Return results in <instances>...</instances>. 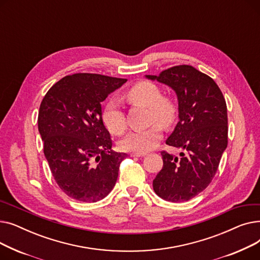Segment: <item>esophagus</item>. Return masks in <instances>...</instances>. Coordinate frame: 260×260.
Listing matches in <instances>:
<instances>
[{
	"mask_svg": "<svg viewBox=\"0 0 260 260\" xmlns=\"http://www.w3.org/2000/svg\"><path fill=\"white\" fill-rule=\"evenodd\" d=\"M146 153H132L133 157H144Z\"/></svg>",
	"mask_w": 260,
	"mask_h": 260,
	"instance_id": "34e87169",
	"label": "esophagus"
}]
</instances>
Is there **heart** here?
Segmentation results:
<instances>
[{"label":"heart","instance_id":"heart-1","mask_svg":"<svg viewBox=\"0 0 260 260\" xmlns=\"http://www.w3.org/2000/svg\"><path fill=\"white\" fill-rule=\"evenodd\" d=\"M125 98L135 105H140L149 109V120L158 122L163 126H170L177 116L175 102L167 97H162V91L158 85L148 81H141L129 88ZM102 119L108 132L120 136L126 129L125 115L120 105L115 101H109L103 109ZM161 128L155 124L143 131L129 133L120 142V147L129 153H146L157 146L161 139Z\"/></svg>","mask_w":260,"mask_h":260}]
</instances>
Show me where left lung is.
Instances as JSON below:
<instances>
[{"instance_id": "8db88e82", "label": "left lung", "mask_w": 260, "mask_h": 260, "mask_svg": "<svg viewBox=\"0 0 260 260\" xmlns=\"http://www.w3.org/2000/svg\"><path fill=\"white\" fill-rule=\"evenodd\" d=\"M145 77L176 92L179 121L166 142L185 152L180 158L161 153L163 167L153 180L154 190L167 201H187L211 183L226 148L225 100L215 81L190 65Z\"/></svg>"}]
</instances>
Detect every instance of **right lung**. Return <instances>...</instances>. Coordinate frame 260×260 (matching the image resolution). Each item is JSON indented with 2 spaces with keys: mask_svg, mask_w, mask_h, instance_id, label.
Instances as JSON below:
<instances>
[{
  "mask_svg": "<svg viewBox=\"0 0 260 260\" xmlns=\"http://www.w3.org/2000/svg\"><path fill=\"white\" fill-rule=\"evenodd\" d=\"M126 79L97 74L66 76L40 105L38 128L59 187L78 201L97 202L114 188L124 153L112 151L101 102Z\"/></svg>",
  "mask_w": 260,
  "mask_h": 260,
  "instance_id": "obj_1",
  "label": "right lung"
}]
</instances>
